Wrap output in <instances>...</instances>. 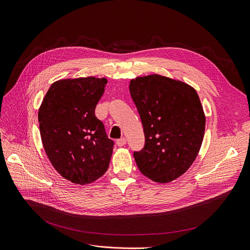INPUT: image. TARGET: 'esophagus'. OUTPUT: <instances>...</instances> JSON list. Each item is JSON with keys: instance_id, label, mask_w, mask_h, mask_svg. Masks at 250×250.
I'll return each instance as SVG.
<instances>
[{"instance_id": "1", "label": "esophagus", "mask_w": 250, "mask_h": 250, "mask_svg": "<svg viewBox=\"0 0 250 250\" xmlns=\"http://www.w3.org/2000/svg\"><path fill=\"white\" fill-rule=\"evenodd\" d=\"M125 144H126V140H125V138L120 139V140L117 141V145H118L119 146H124Z\"/></svg>"}]
</instances>
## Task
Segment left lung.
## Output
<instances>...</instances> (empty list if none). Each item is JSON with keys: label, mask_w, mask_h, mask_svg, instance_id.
Masks as SVG:
<instances>
[{"label": "left lung", "mask_w": 250, "mask_h": 250, "mask_svg": "<svg viewBox=\"0 0 250 250\" xmlns=\"http://www.w3.org/2000/svg\"><path fill=\"white\" fill-rule=\"evenodd\" d=\"M129 93L141 116L145 147L133 152L141 172L167 184L193 164L206 130V115L196 90L157 74L130 80Z\"/></svg>", "instance_id": "1"}]
</instances>
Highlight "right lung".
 I'll return each instance as SVG.
<instances>
[{"instance_id": "obj_1", "label": "right lung", "mask_w": 250, "mask_h": 250, "mask_svg": "<svg viewBox=\"0 0 250 250\" xmlns=\"http://www.w3.org/2000/svg\"><path fill=\"white\" fill-rule=\"evenodd\" d=\"M106 83L96 77L59 80L39 108L44 151L55 169L76 185L94 183L109 166L113 142L95 116Z\"/></svg>"}]
</instances>
